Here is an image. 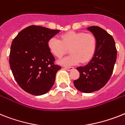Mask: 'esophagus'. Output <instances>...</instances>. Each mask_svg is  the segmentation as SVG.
I'll use <instances>...</instances> for the list:
<instances>
[{
  "instance_id": "esophagus-1",
  "label": "esophagus",
  "mask_w": 125,
  "mask_h": 125,
  "mask_svg": "<svg viewBox=\"0 0 125 125\" xmlns=\"http://www.w3.org/2000/svg\"><path fill=\"white\" fill-rule=\"evenodd\" d=\"M64 69L68 71H71L74 69V67H64Z\"/></svg>"
}]
</instances>
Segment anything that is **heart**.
<instances>
[{"label": "heart", "mask_w": 125, "mask_h": 125, "mask_svg": "<svg viewBox=\"0 0 125 125\" xmlns=\"http://www.w3.org/2000/svg\"><path fill=\"white\" fill-rule=\"evenodd\" d=\"M96 39L93 33L71 31L61 35L60 39L53 37L49 39L48 47L56 58L62 57L70 48L71 54L58 62L65 66L76 65L81 62L86 63L91 60L96 49Z\"/></svg>", "instance_id": "heart-1"}]
</instances>
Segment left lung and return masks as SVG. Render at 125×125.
<instances>
[{
  "label": "left lung",
  "mask_w": 125,
  "mask_h": 125,
  "mask_svg": "<svg viewBox=\"0 0 125 125\" xmlns=\"http://www.w3.org/2000/svg\"><path fill=\"white\" fill-rule=\"evenodd\" d=\"M96 39V49L94 56L85 66L77 68L80 73L74 81L76 89L83 93H92L103 88L113 74L116 61L117 50L113 37L102 28L88 27Z\"/></svg>",
  "instance_id": "obj_1"
}]
</instances>
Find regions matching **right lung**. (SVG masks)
Wrapping results in <instances>:
<instances>
[{
	"label": "right lung",
	"instance_id": "right-lung-1",
	"mask_svg": "<svg viewBox=\"0 0 125 125\" xmlns=\"http://www.w3.org/2000/svg\"><path fill=\"white\" fill-rule=\"evenodd\" d=\"M59 32L32 25L19 32L12 42L10 67L18 85L27 93L44 95L54 84L56 72L62 67L54 63L48 42Z\"/></svg>",
	"mask_w": 125,
	"mask_h": 125
}]
</instances>
